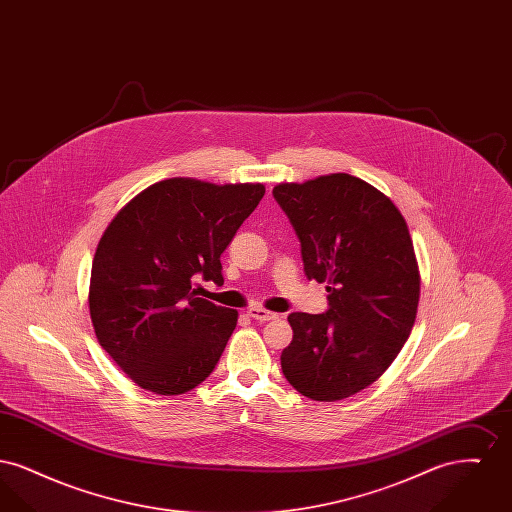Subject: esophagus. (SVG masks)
Listing matches in <instances>:
<instances>
[{
  "mask_svg": "<svg viewBox=\"0 0 512 512\" xmlns=\"http://www.w3.org/2000/svg\"><path fill=\"white\" fill-rule=\"evenodd\" d=\"M249 317L253 318V320H259V322H268V320L278 318V315L270 313V311L263 309V307H253V309H249Z\"/></svg>",
  "mask_w": 512,
  "mask_h": 512,
  "instance_id": "obj_1",
  "label": "esophagus"
}]
</instances>
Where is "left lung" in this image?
<instances>
[{
    "label": "left lung",
    "instance_id": "8db88e82",
    "mask_svg": "<svg viewBox=\"0 0 512 512\" xmlns=\"http://www.w3.org/2000/svg\"><path fill=\"white\" fill-rule=\"evenodd\" d=\"M301 242L305 274L330 309L292 313L282 372L301 395L340 401L374 384L413 330L420 270L409 226L388 195L336 172L274 186Z\"/></svg>",
    "mask_w": 512,
    "mask_h": 512
}]
</instances>
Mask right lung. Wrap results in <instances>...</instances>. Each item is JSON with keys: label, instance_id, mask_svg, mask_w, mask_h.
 Wrapping results in <instances>:
<instances>
[{"label": "right lung", "instance_id": "obj_1", "mask_svg": "<svg viewBox=\"0 0 512 512\" xmlns=\"http://www.w3.org/2000/svg\"><path fill=\"white\" fill-rule=\"evenodd\" d=\"M265 195L263 184L169 178L132 197L99 240L90 317L99 345L142 390L180 395L219 363L238 311L192 290L222 284L220 255Z\"/></svg>", "mask_w": 512, "mask_h": 512}]
</instances>
